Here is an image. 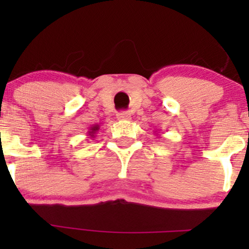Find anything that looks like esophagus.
I'll return each instance as SVG.
<instances>
[{
  "instance_id": "esophagus-1",
  "label": "esophagus",
  "mask_w": 249,
  "mask_h": 249,
  "mask_svg": "<svg viewBox=\"0 0 249 249\" xmlns=\"http://www.w3.org/2000/svg\"><path fill=\"white\" fill-rule=\"evenodd\" d=\"M117 118H118L119 121H130L131 113L130 112H119V113H117Z\"/></svg>"
}]
</instances>
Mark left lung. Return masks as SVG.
Listing matches in <instances>:
<instances>
[{
	"instance_id": "obj_1",
	"label": "left lung",
	"mask_w": 249,
	"mask_h": 249,
	"mask_svg": "<svg viewBox=\"0 0 249 249\" xmlns=\"http://www.w3.org/2000/svg\"><path fill=\"white\" fill-rule=\"evenodd\" d=\"M156 134H157V133H156Z\"/></svg>"
}]
</instances>
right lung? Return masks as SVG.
<instances>
[{
  "label": "right lung",
  "instance_id": "add662e5",
  "mask_svg": "<svg viewBox=\"0 0 249 249\" xmlns=\"http://www.w3.org/2000/svg\"><path fill=\"white\" fill-rule=\"evenodd\" d=\"M99 127H101V126H99L98 124H95V125H92V126H91V127H89V131H88L89 137H90V138H95L96 133L98 132Z\"/></svg>",
  "mask_w": 249,
  "mask_h": 249
}]
</instances>
